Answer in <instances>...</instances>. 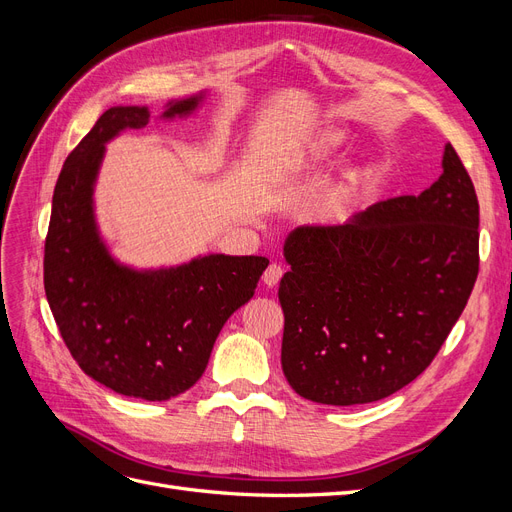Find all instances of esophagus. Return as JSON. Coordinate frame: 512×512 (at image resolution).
<instances>
[{
	"instance_id": "esophagus-1",
	"label": "esophagus",
	"mask_w": 512,
	"mask_h": 512,
	"mask_svg": "<svg viewBox=\"0 0 512 512\" xmlns=\"http://www.w3.org/2000/svg\"><path fill=\"white\" fill-rule=\"evenodd\" d=\"M281 275H284V269H281V264L273 262V264H269L267 271H264V275H262V281H264V284H267L269 288H275V286L279 284Z\"/></svg>"
}]
</instances>
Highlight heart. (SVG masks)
<instances>
[{
	"label": "heart",
	"instance_id": "1",
	"mask_svg": "<svg viewBox=\"0 0 512 512\" xmlns=\"http://www.w3.org/2000/svg\"><path fill=\"white\" fill-rule=\"evenodd\" d=\"M345 144V133L341 129H324L317 133L315 137L307 139V142L298 144L294 150H290L284 158H281V165H279V171L288 175V178H292V175H301V173H307L309 169H315L324 165L326 161H330V158L337 154ZM356 175H349L347 182L343 186H339L337 190H332L330 195L326 197V209L328 211H334L339 209L347 197L351 188H354L356 184Z\"/></svg>",
	"mask_w": 512,
	"mask_h": 512
}]
</instances>
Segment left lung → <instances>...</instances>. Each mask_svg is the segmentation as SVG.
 <instances>
[{
	"instance_id": "1",
	"label": "left lung",
	"mask_w": 512,
	"mask_h": 512,
	"mask_svg": "<svg viewBox=\"0 0 512 512\" xmlns=\"http://www.w3.org/2000/svg\"><path fill=\"white\" fill-rule=\"evenodd\" d=\"M281 277V368L307 400L351 407L392 396L430 366L479 275V201L451 144L417 197L339 226H298Z\"/></svg>"
}]
</instances>
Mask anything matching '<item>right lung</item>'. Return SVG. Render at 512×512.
Listing matches in <instances>:
<instances>
[{
    "label": "right lung",
    "instance_id": "right-lung-1",
    "mask_svg": "<svg viewBox=\"0 0 512 512\" xmlns=\"http://www.w3.org/2000/svg\"><path fill=\"white\" fill-rule=\"evenodd\" d=\"M205 93L169 101L161 118L190 116ZM146 105H116L67 156L52 195L44 290L61 337L88 377L116 394L169 400L205 373L224 322L254 296L264 256H197L178 267L118 262L95 220L105 144L148 125Z\"/></svg>",
    "mask_w": 512,
    "mask_h": 512
}]
</instances>
